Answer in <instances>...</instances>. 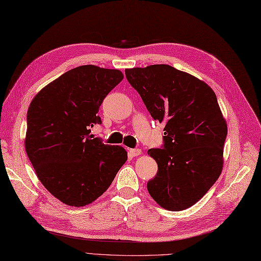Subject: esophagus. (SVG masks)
<instances>
[{
	"mask_svg": "<svg viewBox=\"0 0 261 261\" xmlns=\"http://www.w3.org/2000/svg\"><path fill=\"white\" fill-rule=\"evenodd\" d=\"M128 152H129L130 156L135 157V156H138L139 154H142V150L139 149V148H132V149L128 150Z\"/></svg>",
	"mask_w": 261,
	"mask_h": 261,
	"instance_id": "34e87169",
	"label": "esophagus"
}]
</instances>
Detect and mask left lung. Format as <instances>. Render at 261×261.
<instances>
[{"mask_svg": "<svg viewBox=\"0 0 261 261\" xmlns=\"http://www.w3.org/2000/svg\"><path fill=\"white\" fill-rule=\"evenodd\" d=\"M150 116L164 123L162 148L148 154L158 165L147 182L158 205L179 212L196 204L218 179L227 124L205 82L166 64L125 69Z\"/></svg>", "mask_w": 261, "mask_h": 261, "instance_id": "obj_1", "label": "left lung"}]
</instances>
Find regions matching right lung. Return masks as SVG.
I'll list each match as a JSON object with an SVG mask.
<instances>
[{"label": "right lung", "instance_id": "add662e5", "mask_svg": "<svg viewBox=\"0 0 261 261\" xmlns=\"http://www.w3.org/2000/svg\"><path fill=\"white\" fill-rule=\"evenodd\" d=\"M123 79L118 69L83 65L31 101L27 154L44 187L66 205L82 207L97 199L127 161L123 147L91 135L92 127L101 124L99 106Z\"/></svg>", "mask_w": 261, "mask_h": 261}]
</instances>
